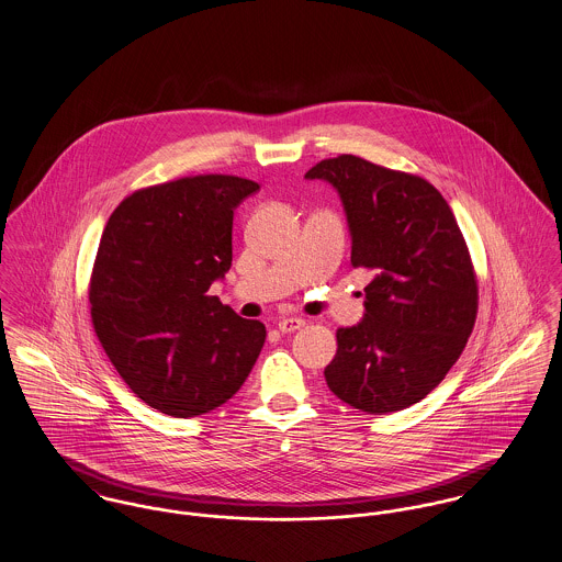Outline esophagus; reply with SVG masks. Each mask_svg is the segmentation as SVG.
<instances>
[{
    "label": "esophagus",
    "mask_w": 562,
    "mask_h": 562,
    "mask_svg": "<svg viewBox=\"0 0 562 562\" xmlns=\"http://www.w3.org/2000/svg\"><path fill=\"white\" fill-rule=\"evenodd\" d=\"M303 326H305V319H303V317H283V319H279V330H281L283 335L296 333V330H301Z\"/></svg>",
    "instance_id": "34e87169"
}]
</instances>
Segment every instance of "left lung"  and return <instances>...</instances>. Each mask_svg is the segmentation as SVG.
I'll list each match as a JSON object with an SVG mask.
<instances>
[{
  "label": "left lung",
  "instance_id": "8db88e82",
  "mask_svg": "<svg viewBox=\"0 0 562 562\" xmlns=\"http://www.w3.org/2000/svg\"><path fill=\"white\" fill-rule=\"evenodd\" d=\"M305 178L337 189L350 261L373 277L362 322L337 330L326 384L367 414L408 408L445 380L474 328L479 288L460 225L434 184L355 154L319 160Z\"/></svg>",
  "mask_w": 562,
  "mask_h": 562
}]
</instances>
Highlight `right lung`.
I'll list each match as a JSON object with an SVG mask.
<instances>
[{"label": "right lung", "mask_w": 562, "mask_h": 562, "mask_svg": "<svg viewBox=\"0 0 562 562\" xmlns=\"http://www.w3.org/2000/svg\"><path fill=\"white\" fill-rule=\"evenodd\" d=\"M259 184L205 173L139 189L109 216L90 279L104 355L150 408L191 418L232 400L266 326L216 296L232 266L234 210Z\"/></svg>", "instance_id": "right-lung-1"}]
</instances>
